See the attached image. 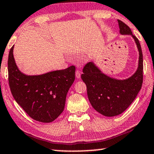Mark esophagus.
<instances>
[{
	"instance_id": "34e87169",
	"label": "esophagus",
	"mask_w": 154,
	"mask_h": 154,
	"mask_svg": "<svg viewBox=\"0 0 154 154\" xmlns=\"http://www.w3.org/2000/svg\"><path fill=\"white\" fill-rule=\"evenodd\" d=\"M75 76H76L77 79H79L81 77V74H80V72L79 71H77L76 72H75Z\"/></svg>"
}]
</instances>
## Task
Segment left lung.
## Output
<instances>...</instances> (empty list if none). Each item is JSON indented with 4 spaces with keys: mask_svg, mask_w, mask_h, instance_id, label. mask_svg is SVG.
<instances>
[{
    "mask_svg": "<svg viewBox=\"0 0 154 154\" xmlns=\"http://www.w3.org/2000/svg\"><path fill=\"white\" fill-rule=\"evenodd\" d=\"M118 22L121 35H130L137 44L139 53L137 71L126 79L119 80L103 73L94 62H90L83 67L82 75L90 104L96 111L106 117L123 113L137 97L143 83V54L139 39L126 24L119 20Z\"/></svg>",
    "mask_w": 154,
    "mask_h": 154,
    "instance_id": "8db88e82",
    "label": "left lung"
}]
</instances>
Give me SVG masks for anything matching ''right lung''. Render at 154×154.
<instances>
[{"label":"right lung","instance_id":"right-lung-1","mask_svg":"<svg viewBox=\"0 0 154 154\" xmlns=\"http://www.w3.org/2000/svg\"><path fill=\"white\" fill-rule=\"evenodd\" d=\"M14 46L8 58L9 83L13 96L31 118L43 123L53 122L64 109L68 91L75 79V66L43 75H26L15 64Z\"/></svg>","mask_w":154,"mask_h":154}]
</instances>
